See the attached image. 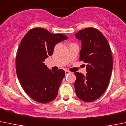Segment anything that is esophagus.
<instances>
[{"label":"esophagus","instance_id":"obj_1","mask_svg":"<svg viewBox=\"0 0 126 126\" xmlns=\"http://www.w3.org/2000/svg\"><path fill=\"white\" fill-rule=\"evenodd\" d=\"M71 72L69 71H68V70H65V73H66V74H69V73H70Z\"/></svg>","mask_w":126,"mask_h":126}]
</instances>
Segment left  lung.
I'll return each instance as SVG.
<instances>
[{"mask_svg":"<svg viewBox=\"0 0 126 126\" xmlns=\"http://www.w3.org/2000/svg\"><path fill=\"white\" fill-rule=\"evenodd\" d=\"M82 41L80 60L87 63V74L76 72V94L81 100L91 102L98 99L109 84L113 60L110 47L103 34L94 28H85L75 34Z\"/></svg>","mask_w":126,"mask_h":126,"instance_id":"left-lung-1","label":"left lung"}]
</instances>
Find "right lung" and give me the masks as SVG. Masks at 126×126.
<instances>
[{
  "label": "right lung",
  "instance_id": "add662e5",
  "mask_svg": "<svg viewBox=\"0 0 126 126\" xmlns=\"http://www.w3.org/2000/svg\"><path fill=\"white\" fill-rule=\"evenodd\" d=\"M68 37L41 28L31 29L21 40L16 58V71L22 87L34 100L47 103L55 99L62 80L63 69L52 71L45 59L53 54L55 45Z\"/></svg>",
  "mask_w": 126,
  "mask_h": 126
}]
</instances>
